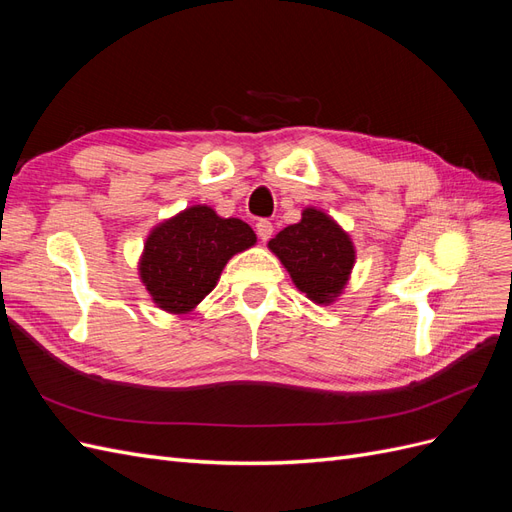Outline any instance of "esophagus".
I'll return each mask as SVG.
<instances>
[{"mask_svg":"<svg viewBox=\"0 0 512 512\" xmlns=\"http://www.w3.org/2000/svg\"><path fill=\"white\" fill-rule=\"evenodd\" d=\"M256 232H258V237L262 241H269L271 235H273V224L269 220H258L256 222Z\"/></svg>","mask_w":512,"mask_h":512,"instance_id":"obj_1","label":"esophagus"}]
</instances>
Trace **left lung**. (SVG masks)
Wrapping results in <instances>:
<instances>
[{"mask_svg":"<svg viewBox=\"0 0 512 512\" xmlns=\"http://www.w3.org/2000/svg\"><path fill=\"white\" fill-rule=\"evenodd\" d=\"M269 247L297 288L316 303H331L354 265V247L346 232L316 209H305L301 222L286 226Z\"/></svg>","mask_w":512,"mask_h":512,"instance_id":"obj_1","label":"left lung"}]
</instances>
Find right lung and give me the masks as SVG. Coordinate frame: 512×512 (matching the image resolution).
I'll return each mask as SVG.
<instances>
[{"label":"right lung","mask_w":512,"mask_h":512,"mask_svg":"<svg viewBox=\"0 0 512 512\" xmlns=\"http://www.w3.org/2000/svg\"><path fill=\"white\" fill-rule=\"evenodd\" d=\"M256 243L254 230L209 207H190L151 232L141 260L149 294L166 312L183 314L203 301L232 254Z\"/></svg>","instance_id":"obj_1"}]
</instances>
